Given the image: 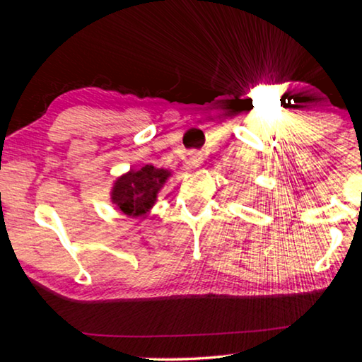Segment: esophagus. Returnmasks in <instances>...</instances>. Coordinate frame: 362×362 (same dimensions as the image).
<instances>
[{"mask_svg": "<svg viewBox=\"0 0 362 362\" xmlns=\"http://www.w3.org/2000/svg\"><path fill=\"white\" fill-rule=\"evenodd\" d=\"M188 163H189V166H193V168L201 166V163H203V155H201L199 151H192L189 153Z\"/></svg>", "mask_w": 362, "mask_h": 362, "instance_id": "obj_1", "label": "esophagus"}]
</instances>
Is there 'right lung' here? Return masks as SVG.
I'll list each match as a JSON object with an SVG mask.
<instances>
[{
	"instance_id": "1",
	"label": "right lung",
	"mask_w": 362,
	"mask_h": 362,
	"mask_svg": "<svg viewBox=\"0 0 362 362\" xmlns=\"http://www.w3.org/2000/svg\"><path fill=\"white\" fill-rule=\"evenodd\" d=\"M169 177L170 170L158 169L151 164L139 170H129L115 182L112 189L113 204L127 217L146 216Z\"/></svg>"
}]
</instances>
